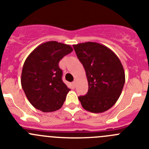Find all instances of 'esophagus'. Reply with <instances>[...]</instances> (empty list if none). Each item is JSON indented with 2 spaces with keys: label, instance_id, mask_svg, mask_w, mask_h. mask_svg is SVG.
<instances>
[{
  "label": "esophagus",
  "instance_id": "34e87169",
  "mask_svg": "<svg viewBox=\"0 0 149 149\" xmlns=\"http://www.w3.org/2000/svg\"><path fill=\"white\" fill-rule=\"evenodd\" d=\"M72 84H73V86L74 87H76V81H73V82H72Z\"/></svg>",
  "mask_w": 149,
  "mask_h": 149
}]
</instances>
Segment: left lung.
Segmentation results:
<instances>
[{"instance_id": "1", "label": "left lung", "mask_w": 149, "mask_h": 149, "mask_svg": "<svg viewBox=\"0 0 149 149\" xmlns=\"http://www.w3.org/2000/svg\"><path fill=\"white\" fill-rule=\"evenodd\" d=\"M78 58L85 70L88 91L79 97L81 106L91 113H102L116 102L125 76L120 58L111 49L96 42L73 45Z\"/></svg>"}]
</instances>
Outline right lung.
<instances>
[{"label": "right lung", "mask_w": 149, "mask_h": 149, "mask_svg": "<svg viewBox=\"0 0 149 149\" xmlns=\"http://www.w3.org/2000/svg\"><path fill=\"white\" fill-rule=\"evenodd\" d=\"M73 49L70 45L55 41L45 42L24 61L21 86L27 100L36 109L53 112L61 108L70 89L61 79L58 62Z\"/></svg>", "instance_id": "right-lung-1"}]
</instances>
